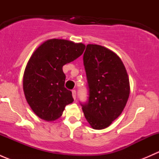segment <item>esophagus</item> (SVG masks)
Wrapping results in <instances>:
<instances>
[{"label": "esophagus", "instance_id": "1", "mask_svg": "<svg viewBox=\"0 0 159 159\" xmlns=\"http://www.w3.org/2000/svg\"><path fill=\"white\" fill-rule=\"evenodd\" d=\"M72 96H73V98L76 99V91L75 90H72Z\"/></svg>", "mask_w": 159, "mask_h": 159}]
</instances>
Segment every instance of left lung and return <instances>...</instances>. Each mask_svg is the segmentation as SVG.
<instances>
[{
  "label": "left lung",
  "instance_id": "obj_1",
  "mask_svg": "<svg viewBox=\"0 0 159 159\" xmlns=\"http://www.w3.org/2000/svg\"><path fill=\"white\" fill-rule=\"evenodd\" d=\"M89 99L81 103L94 129L108 127L121 114L129 97L127 71L120 57L98 44H88L83 55Z\"/></svg>",
  "mask_w": 159,
  "mask_h": 159
}]
</instances>
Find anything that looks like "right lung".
Masks as SVG:
<instances>
[{
    "label": "right lung",
    "mask_w": 159,
    "mask_h": 159,
    "mask_svg": "<svg viewBox=\"0 0 159 159\" xmlns=\"http://www.w3.org/2000/svg\"><path fill=\"white\" fill-rule=\"evenodd\" d=\"M85 48L63 39H51L33 53L25 70L23 89L33 111L41 119L54 121L74 101L71 91L65 87L63 66L81 55Z\"/></svg>",
    "instance_id": "1"
}]
</instances>
